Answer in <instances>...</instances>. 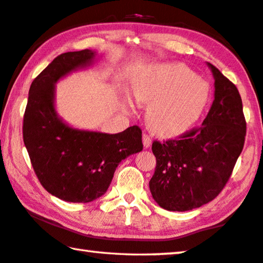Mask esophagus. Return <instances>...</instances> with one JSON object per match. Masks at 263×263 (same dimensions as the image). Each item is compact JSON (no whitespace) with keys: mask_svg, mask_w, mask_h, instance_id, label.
Segmentation results:
<instances>
[{"mask_svg":"<svg viewBox=\"0 0 263 263\" xmlns=\"http://www.w3.org/2000/svg\"><path fill=\"white\" fill-rule=\"evenodd\" d=\"M142 140H143L144 148H149V146L151 145V142H153V140H151V136L148 135V134H143V137H142Z\"/></svg>","mask_w":263,"mask_h":263,"instance_id":"obj_1","label":"esophagus"}]
</instances>
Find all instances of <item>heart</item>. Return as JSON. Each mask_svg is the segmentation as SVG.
Segmentation results:
<instances>
[{
    "label": "heart",
    "instance_id": "obj_1",
    "mask_svg": "<svg viewBox=\"0 0 263 263\" xmlns=\"http://www.w3.org/2000/svg\"><path fill=\"white\" fill-rule=\"evenodd\" d=\"M135 97L150 103L146 121L154 132L170 136L190 128L204 109L209 85L181 64L153 67L134 86Z\"/></svg>",
    "mask_w": 263,
    "mask_h": 263
}]
</instances>
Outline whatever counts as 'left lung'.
Listing matches in <instances>:
<instances>
[{"label": "left lung", "instance_id": "1", "mask_svg": "<svg viewBox=\"0 0 263 263\" xmlns=\"http://www.w3.org/2000/svg\"><path fill=\"white\" fill-rule=\"evenodd\" d=\"M208 66L215 78V99L203 123L176 139L153 142L156 168L149 187L166 210H192L217 197L245 143L246 120L237 86Z\"/></svg>", "mask_w": 263, "mask_h": 263}]
</instances>
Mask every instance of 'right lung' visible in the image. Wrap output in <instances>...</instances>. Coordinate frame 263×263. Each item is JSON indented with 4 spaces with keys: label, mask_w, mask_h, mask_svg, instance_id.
I'll use <instances>...</instances> for the list:
<instances>
[{
    "label": "right lung",
    "mask_w": 263,
    "mask_h": 263,
    "mask_svg": "<svg viewBox=\"0 0 263 263\" xmlns=\"http://www.w3.org/2000/svg\"><path fill=\"white\" fill-rule=\"evenodd\" d=\"M93 58L90 49L55 58L32 82L23 119V140L41 186L59 199L75 203L104 195L119 163L143 149L139 126L118 134L77 130L55 113V83Z\"/></svg>",
    "instance_id": "1"
}]
</instances>
